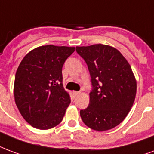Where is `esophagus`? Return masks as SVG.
Returning a JSON list of instances; mask_svg holds the SVG:
<instances>
[{
  "label": "esophagus",
  "instance_id": "34e87169",
  "mask_svg": "<svg viewBox=\"0 0 154 154\" xmlns=\"http://www.w3.org/2000/svg\"><path fill=\"white\" fill-rule=\"evenodd\" d=\"M79 94H80V92L79 91H73L74 97H77V95H79Z\"/></svg>",
  "mask_w": 154,
  "mask_h": 154
}]
</instances>
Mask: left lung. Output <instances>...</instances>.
<instances>
[{"mask_svg":"<svg viewBox=\"0 0 154 154\" xmlns=\"http://www.w3.org/2000/svg\"><path fill=\"white\" fill-rule=\"evenodd\" d=\"M88 66L92 86L90 103L80 115L86 126L98 131L112 129L129 113L136 94V80L131 67L112 46L95 44L77 46Z\"/></svg>","mask_w":154,"mask_h":154,"instance_id":"1","label":"left lung"}]
</instances>
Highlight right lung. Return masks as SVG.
Instances as JSON below:
<instances>
[{"instance_id":"1","label":"right lung","mask_w":154,"mask_h":154,"mask_svg":"<svg viewBox=\"0 0 154 154\" xmlns=\"http://www.w3.org/2000/svg\"><path fill=\"white\" fill-rule=\"evenodd\" d=\"M75 47L42 45L19 63L14 84V101L25 121L36 129L48 130L62 122L70 103L63 86L62 68Z\"/></svg>"}]
</instances>
